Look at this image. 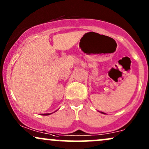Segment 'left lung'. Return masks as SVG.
I'll list each match as a JSON object with an SVG mask.
<instances>
[{
	"label": "left lung",
	"mask_w": 149,
	"mask_h": 149,
	"mask_svg": "<svg viewBox=\"0 0 149 149\" xmlns=\"http://www.w3.org/2000/svg\"><path fill=\"white\" fill-rule=\"evenodd\" d=\"M102 113H103V112H102Z\"/></svg>",
	"instance_id": "1"
}]
</instances>
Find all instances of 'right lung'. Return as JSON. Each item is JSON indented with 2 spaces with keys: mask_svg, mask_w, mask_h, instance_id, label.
Returning a JSON list of instances; mask_svg holds the SVG:
<instances>
[{
  "mask_svg": "<svg viewBox=\"0 0 149 149\" xmlns=\"http://www.w3.org/2000/svg\"><path fill=\"white\" fill-rule=\"evenodd\" d=\"M42 115H43V116H47V115H49V113H45V114H42Z\"/></svg>",
  "mask_w": 149,
  "mask_h": 149,
  "instance_id": "1",
  "label": "right lung"
}]
</instances>
